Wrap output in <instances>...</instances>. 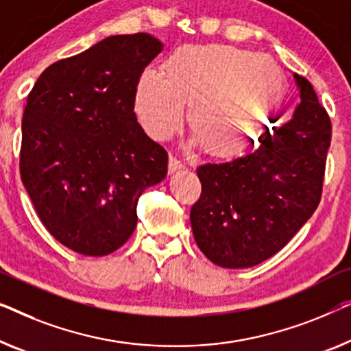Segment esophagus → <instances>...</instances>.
Instances as JSON below:
<instances>
[{"instance_id":"1","label":"esophagus","mask_w":351,"mask_h":351,"mask_svg":"<svg viewBox=\"0 0 351 351\" xmlns=\"http://www.w3.org/2000/svg\"><path fill=\"white\" fill-rule=\"evenodd\" d=\"M167 167H169V172H177L184 169V163L180 160H177L176 156H169V165H167Z\"/></svg>"}]
</instances>
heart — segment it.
<instances>
[{
    "mask_svg": "<svg viewBox=\"0 0 351 351\" xmlns=\"http://www.w3.org/2000/svg\"><path fill=\"white\" fill-rule=\"evenodd\" d=\"M282 91V71L266 55L226 44H185L163 60L160 75H141L134 110L152 139L167 141L180 130L188 106L193 142L210 156L231 160L260 144Z\"/></svg>",
    "mask_w": 351,
    "mask_h": 351,
    "instance_id": "b5f03b06",
    "label": "heart"
}]
</instances>
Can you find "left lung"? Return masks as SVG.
I'll return each instance as SVG.
<instances>
[{
  "label": "left lung",
  "mask_w": 351,
  "mask_h": 351,
  "mask_svg": "<svg viewBox=\"0 0 351 351\" xmlns=\"http://www.w3.org/2000/svg\"><path fill=\"white\" fill-rule=\"evenodd\" d=\"M294 80L301 103L291 120L266 130L253 154L196 169L202 190L190 212L191 230L217 266L243 269L266 261L322 199L331 120L312 84L298 74Z\"/></svg>",
  "instance_id": "8db88e82"
}]
</instances>
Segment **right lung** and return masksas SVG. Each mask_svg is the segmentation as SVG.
<instances>
[{
  "mask_svg": "<svg viewBox=\"0 0 351 351\" xmlns=\"http://www.w3.org/2000/svg\"><path fill=\"white\" fill-rule=\"evenodd\" d=\"M161 49L147 33L109 36L50 64L28 95L20 177L47 231L80 255L123 245L142 191L166 177V150L134 114L136 85Z\"/></svg>",
  "mask_w": 351,
  "mask_h": 351,
  "instance_id": "add662e5",
  "label": "right lung"
}]
</instances>
